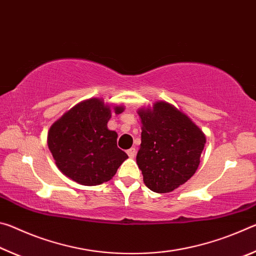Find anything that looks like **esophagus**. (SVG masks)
I'll list each match as a JSON object with an SVG mask.
<instances>
[{"instance_id": "34e87169", "label": "esophagus", "mask_w": 256, "mask_h": 256, "mask_svg": "<svg viewBox=\"0 0 256 256\" xmlns=\"http://www.w3.org/2000/svg\"><path fill=\"white\" fill-rule=\"evenodd\" d=\"M126 154L130 158H134L136 154V148H131V149L126 150Z\"/></svg>"}]
</instances>
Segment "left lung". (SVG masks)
<instances>
[{
    "mask_svg": "<svg viewBox=\"0 0 256 256\" xmlns=\"http://www.w3.org/2000/svg\"><path fill=\"white\" fill-rule=\"evenodd\" d=\"M138 115L142 133L136 164L144 184L154 192H172L196 172L204 134L168 102H156L152 110H141Z\"/></svg>",
    "mask_w": 256,
    "mask_h": 256,
    "instance_id": "1",
    "label": "left lung"
}]
</instances>
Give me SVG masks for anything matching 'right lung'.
I'll return each mask as SVG.
<instances>
[{"instance_id": "1", "label": "right lung", "mask_w": 256, "mask_h": 256, "mask_svg": "<svg viewBox=\"0 0 256 256\" xmlns=\"http://www.w3.org/2000/svg\"><path fill=\"white\" fill-rule=\"evenodd\" d=\"M122 112L123 107H115ZM110 107L92 98L78 104L52 125L48 148L56 166L76 183L94 186L112 180L128 154L118 146V133L107 128Z\"/></svg>"}]
</instances>
